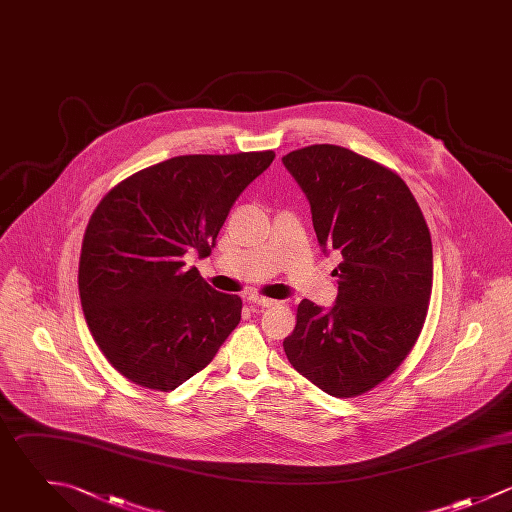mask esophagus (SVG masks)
<instances>
[{"instance_id": "obj_1", "label": "esophagus", "mask_w": 512, "mask_h": 512, "mask_svg": "<svg viewBox=\"0 0 512 512\" xmlns=\"http://www.w3.org/2000/svg\"><path fill=\"white\" fill-rule=\"evenodd\" d=\"M249 303H253V305H257V307H263V309L277 305L275 299H267V297H259V295H251V297H249Z\"/></svg>"}]
</instances>
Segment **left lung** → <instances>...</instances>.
Instances as JSON below:
<instances>
[{"mask_svg":"<svg viewBox=\"0 0 512 512\" xmlns=\"http://www.w3.org/2000/svg\"><path fill=\"white\" fill-rule=\"evenodd\" d=\"M283 165L303 189L339 295L331 309L297 307L283 341L293 369L331 397L385 381L413 349L431 299V233L411 189L391 169L339 145L291 151Z\"/></svg>","mask_w":512,"mask_h":512,"instance_id":"8db88e82","label":"left lung"}]
</instances>
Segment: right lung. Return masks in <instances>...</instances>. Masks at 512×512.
I'll return each instance as SVG.
<instances>
[{
    "instance_id": "right-lung-1",
    "label": "right lung",
    "mask_w": 512,
    "mask_h": 512,
    "mask_svg": "<svg viewBox=\"0 0 512 512\" xmlns=\"http://www.w3.org/2000/svg\"><path fill=\"white\" fill-rule=\"evenodd\" d=\"M273 151L179 155L121 181L93 211L79 299L105 359L135 385L173 391L205 369L241 321L185 257H209L235 199Z\"/></svg>"
}]
</instances>
